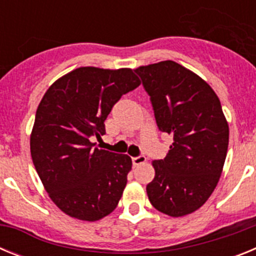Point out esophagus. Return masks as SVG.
Returning a JSON list of instances; mask_svg holds the SVG:
<instances>
[{
	"instance_id": "34e87169",
	"label": "esophagus",
	"mask_w": 256,
	"mask_h": 256,
	"mask_svg": "<svg viewBox=\"0 0 256 256\" xmlns=\"http://www.w3.org/2000/svg\"><path fill=\"white\" fill-rule=\"evenodd\" d=\"M132 162H133V165H134V166H137V165L144 164V162H146V156L140 155V156H137V158H133Z\"/></svg>"
}]
</instances>
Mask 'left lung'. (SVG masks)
I'll use <instances>...</instances> for the list:
<instances>
[{
	"label": "left lung",
	"mask_w": 256,
	"mask_h": 256,
	"mask_svg": "<svg viewBox=\"0 0 256 256\" xmlns=\"http://www.w3.org/2000/svg\"><path fill=\"white\" fill-rule=\"evenodd\" d=\"M134 72L150 96L159 130L173 136L166 156L152 162L148 200L169 216L191 214L216 190L227 156L230 128L220 101L204 79L176 61Z\"/></svg>",
	"instance_id": "obj_1"
}]
</instances>
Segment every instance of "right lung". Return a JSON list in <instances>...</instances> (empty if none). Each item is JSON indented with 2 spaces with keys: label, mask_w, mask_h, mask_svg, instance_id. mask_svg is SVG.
<instances>
[{
  "label": "right lung",
  "mask_w": 256,
  "mask_h": 256,
  "mask_svg": "<svg viewBox=\"0 0 256 256\" xmlns=\"http://www.w3.org/2000/svg\"><path fill=\"white\" fill-rule=\"evenodd\" d=\"M141 84L132 69L82 66L52 83L30 134V155L56 206L72 218L96 222L116 208L132 169L124 154L94 148L112 106Z\"/></svg>",
  "instance_id": "1"
}]
</instances>
